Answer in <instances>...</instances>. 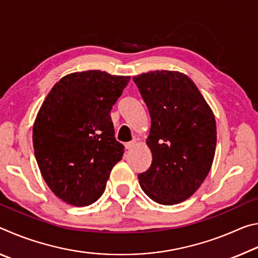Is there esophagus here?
<instances>
[{
	"label": "esophagus",
	"instance_id": "1",
	"mask_svg": "<svg viewBox=\"0 0 258 258\" xmlns=\"http://www.w3.org/2000/svg\"><path fill=\"white\" fill-rule=\"evenodd\" d=\"M135 143H137V141H135V140H132V141H130V142H126L125 143V148H126V149H131V148H133L135 146Z\"/></svg>",
	"mask_w": 258,
	"mask_h": 258
}]
</instances>
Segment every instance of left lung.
<instances>
[{"label": "left lung", "instance_id": "left-lung-1", "mask_svg": "<svg viewBox=\"0 0 258 258\" xmlns=\"http://www.w3.org/2000/svg\"><path fill=\"white\" fill-rule=\"evenodd\" d=\"M133 81L149 110L147 145L152 161L138 178L148 197L161 205L184 202L211 171L216 123L211 108L189 77L155 71Z\"/></svg>", "mask_w": 258, "mask_h": 258}]
</instances>
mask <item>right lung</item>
Instances as JSON below:
<instances>
[{
    "mask_svg": "<svg viewBox=\"0 0 258 258\" xmlns=\"http://www.w3.org/2000/svg\"><path fill=\"white\" fill-rule=\"evenodd\" d=\"M130 82L101 71L74 73L52 87L33 127L35 157L56 197L89 206L101 197L124 146L110 111Z\"/></svg>",
    "mask_w": 258,
    "mask_h": 258,
    "instance_id": "1",
    "label": "right lung"
}]
</instances>
